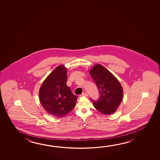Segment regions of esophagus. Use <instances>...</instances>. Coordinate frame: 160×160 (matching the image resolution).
<instances>
[{
  "label": "esophagus",
  "mask_w": 160,
  "mask_h": 160,
  "mask_svg": "<svg viewBox=\"0 0 160 160\" xmlns=\"http://www.w3.org/2000/svg\"><path fill=\"white\" fill-rule=\"evenodd\" d=\"M80 97H88V93L87 92H83V93H82V94L80 95Z\"/></svg>",
  "instance_id": "obj_1"
}]
</instances>
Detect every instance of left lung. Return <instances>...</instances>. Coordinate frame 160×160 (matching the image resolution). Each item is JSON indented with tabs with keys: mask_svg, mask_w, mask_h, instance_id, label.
<instances>
[{
	"mask_svg": "<svg viewBox=\"0 0 160 160\" xmlns=\"http://www.w3.org/2000/svg\"><path fill=\"white\" fill-rule=\"evenodd\" d=\"M99 91L97 101L92 99L94 106L104 115H110L117 110L123 98L122 88L118 79L101 65H96L90 71Z\"/></svg>",
	"mask_w": 160,
	"mask_h": 160,
	"instance_id": "1",
	"label": "left lung"
}]
</instances>
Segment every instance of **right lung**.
<instances>
[{
    "label": "right lung",
    "mask_w": 160,
    "mask_h": 160,
    "mask_svg": "<svg viewBox=\"0 0 160 160\" xmlns=\"http://www.w3.org/2000/svg\"><path fill=\"white\" fill-rule=\"evenodd\" d=\"M67 68L59 66L43 82L39 90V99L48 113L57 118L64 117L76 105L77 96L66 85Z\"/></svg>",
    "instance_id": "right-lung-1"
}]
</instances>
